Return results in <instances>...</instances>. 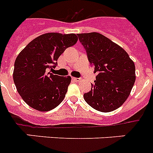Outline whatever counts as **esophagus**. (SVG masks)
I'll return each mask as SVG.
<instances>
[{
    "mask_svg": "<svg viewBox=\"0 0 153 153\" xmlns=\"http://www.w3.org/2000/svg\"><path fill=\"white\" fill-rule=\"evenodd\" d=\"M72 80H74V82H79L81 79H79V78H72Z\"/></svg>",
    "mask_w": 153,
    "mask_h": 153,
    "instance_id": "34e87169",
    "label": "esophagus"
}]
</instances>
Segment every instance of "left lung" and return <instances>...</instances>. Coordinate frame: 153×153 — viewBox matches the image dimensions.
Instances as JSON below:
<instances>
[{"instance_id":"8db88e82","label":"left lung","mask_w":153,"mask_h":153,"mask_svg":"<svg viewBox=\"0 0 153 153\" xmlns=\"http://www.w3.org/2000/svg\"><path fill=\"white\" fill-rule=\"evenodd\" d=\"M94 68L96 80L84 94L85 102L102 112L112 111L123 104L135 82L134 63L123 48L97 32L78 33Z\"/></svg>"}]
</instances>
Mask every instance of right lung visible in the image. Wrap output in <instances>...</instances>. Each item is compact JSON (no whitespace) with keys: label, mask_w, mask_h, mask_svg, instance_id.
<instances>
[{"label":"right lung","mask_w":153,"mask_h":153,"mask_svg":"<svg viewBox=\"0 0 153 153\" xmlns=\"http://www.w3.org/2000/svg\"><path fill=\"white\" fill-rule=\"evenodd\" d=\"M77 41L74 33H45L31 41L16 57L13 80L19 94L30 107L48 111L63 101L71 79L48 71L56 67L59 56Z\"/></svg>","instance_id":"1"}]
</instances>
